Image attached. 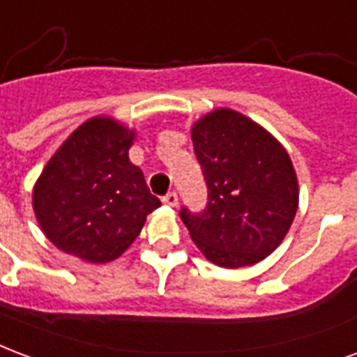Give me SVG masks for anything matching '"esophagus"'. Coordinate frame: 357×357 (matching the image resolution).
<instances>
[{"label": "esophagus", "mask_w": 357, "mask_h": 357, "mask_svg": "<svg viewBox=\"0 0 357 357\" xmlns=\"http://www.w3.org/2000/svg\"><path fill=\"white\" fill-rule=\"evenodd\" d=\"M162 202L166 206H170V208H176L178 206V195L176 192H168L166 197H162Z\"/></svg>", "instance_id": "obj_1"}]
</instances>
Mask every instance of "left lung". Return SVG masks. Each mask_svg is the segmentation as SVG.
I'll list each match as a JSON object with an SVG mask.
<instances>
[{
	"label": "left lung",
	"instance_id": "1",
	"mask_svg": "<svg viewBox=\"0 0 357 357\" xmlns=\"http://www.w3.org/2000/svg\"><path fill=\"white\" fill-rule=\"evenodd\" d=\"M191 139L208 185L204 212L179 213L192 242L223 268L259 263L286 238L299 208V181L286 147L229 107L195 121Z\"/></svg>",
	"mask_w": 357,
	"mask_h": 357
}]
</instances>
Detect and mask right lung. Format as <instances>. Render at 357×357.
Instances as JSON below:
<instances>
[{"label":"right lung","mask_w":357,"mask_h":357,"mask_svg":"<svg viewBox=\"0 0 357 357\" xmlns=\"http://www.w3.org/2000/svg\"><path fill=\"white\" fill-rule=\"evenodd\" d=\"M136 130L109 115L77 126L45 165L31 206L47 238L68 255L102 265L138 238L160 200L128 158Z\"/></svg>","instance_id":"1"}]
</instances>
